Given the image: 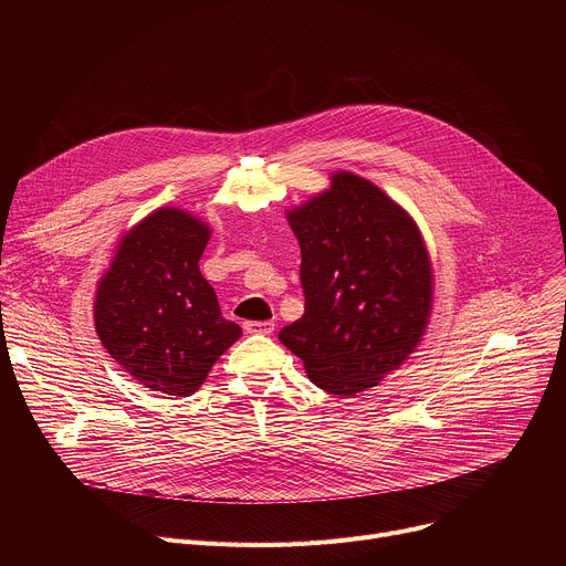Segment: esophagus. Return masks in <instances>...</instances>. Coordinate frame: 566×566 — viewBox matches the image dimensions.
<instances>
[{
  "instance_id": "34e87169",
  "label": "esophagus",
  "mask_w": 566,
  "mask_h": 566,
  "mask_svg": "<svg viewBox=\"0 0 566 566\" xmlns=\"http://www.w3.org/2000/svg\"><path fill=\"white\" fill-rule=\"evenodd\" d=\"M244 332L247 334H260V336H271L273 332H275V325L273 322H269V319H264V322H253V319H249V322H244Z\"/></svg>"
}]
</instances>
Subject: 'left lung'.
<instances>
[{"instance_id": "left-lung-1", "label": "left lung", "mask_w": 566, "mask_h": 566, "mask_svg": "<svg viewBox=\"0 0 566 566\" xmlns=\"http://www.w3.org/2000/svg\"><path fill=\"white\" fill-rule=\"evenodd\" d=\"M302 251L304 315L280 332L313 385L365 391L421 343L432 264L415 219L378 186L336 172L332 188L289 210Z\"/></svg>"}]
</instances>
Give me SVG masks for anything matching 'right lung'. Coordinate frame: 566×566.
Returning a JSON list of instances; mask_svg holds the SVG:
<instances>
[{
  "label": "right lung",
  "instance_id": "add662e5",
  "mask_svg": "<svg viewBox=\"0 0 566 566\" xmlns=\"http://www.w3.org/2000/svg\"><path fill=\"white\" fill-rule=\"evenodd\" d=\"M210 226L179 208H158L127 230L98 282L96 332L107 354L140 385L195 394L241 336L221 315L199 271Z\"/></svg>",
  "mask_w": 566,
  "mask_h": 566
}]
</instances>
